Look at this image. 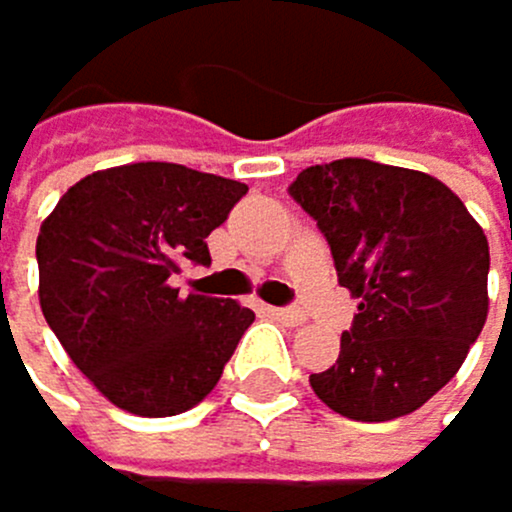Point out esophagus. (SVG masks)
Instances as JSON below:
<instances>
[{
	"instance_id": "esophagus-1",
	"label": "esophagus",
	"mask_w": 512,
	"mask_h": 512,
	"mask_svg": "<svg viewBox=\"0 0 512 512\" xmlns=\"http://www.w3.org/2000/svg\"><path fill=\"white\" fill-rule=\"evenodd\" d=\"M269 314L275 320H282V323H291V327L304 323V311H301V307H269Z\"/></svg>"
}]
</instances>
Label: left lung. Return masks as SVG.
I'll return each instance as SVG.
<instances>
[{"instance_id": "obj_1", "label": "left lung", "mask_w": 512, "mask_h": 512, "mask_svg": "<svg viewBox=\"0 0 512 512\" xmlns=\"http://www.w3.org/2000/svg\"><path fill=\"white\" fill-rule=\"evenodd\" d=\"M288 195L327 237L359 314L340 359L311 388L349 420L385 423L423 407L462 368L487 320V237L449 185L417 169L333 160Z\"/></svg>"}]
</instances>
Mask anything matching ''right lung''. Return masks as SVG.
<instances>
[{"label": "right lung", "instance_id": "obj_1", "mask_svg": "<svg viewBox=\"0 0 512 512\" xmlns=\"http://www.w3.org/2000/svg\"><path fill=\"white\" fill-rule=\"evenodd\" d=\"M243 195L237 179L131 163L79 179L41 224L44 320L115 407L176 417L217 385L256 314L179 295L176 275L189 262L211 266L208 234Z\"/></svg>", "mask_w": 512, "mask_h": 512}]
</instances>
